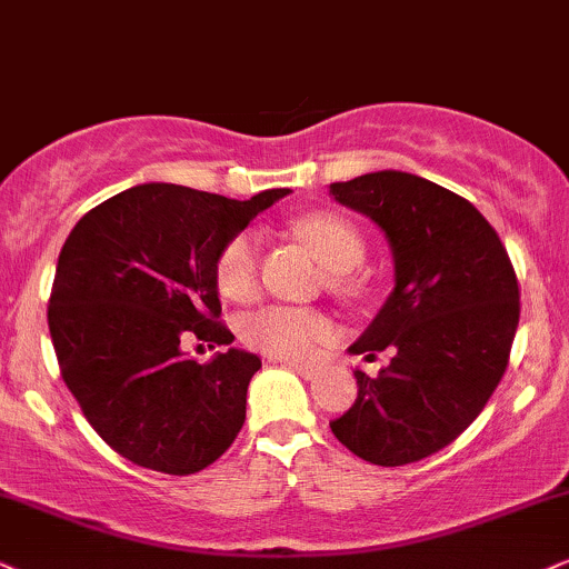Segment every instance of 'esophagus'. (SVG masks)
<instances>
[{
    "label": "esophagus",
    "instance_id": "34e87169",
    "mask_svg": "<svg viewBox=\"0 0 569 569\" xmlns=\"http://www.w3.org/2000/svg\"><path fill=\"white\" fill-rule=\"evenodd\" d=\"M278 362L283 365V368H289V370H293V372H299V376H301V378H307V380L318 378V372H320L318 365H301V362H291V359H278Z\"/></svg>",
    "mask_w": 569,
    "mask_h": 569
}]
</instances>
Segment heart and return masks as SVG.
Instances as JSON below:
<instances>
[{
	"mask_svg": "<svg viewBox=\"0 0 569 569\" xmlns=\"http://www.w3.org/2000/svg\"><path fill=\"white\" fill-rule=\"evenodd\" d=\"M297 233L320 257L328 272V286L338 293H357L355 268L365 262L368 243L355 222L336 212H312L297 220ZM214 286L226 299L249 301L260 291V239L241 231L222 243L214 257ZM243 343L280 359H305L320 343L333 338V322L318 309L268 305L241 320Z\"/></svg>",
	"mask_w": 569,
	"mask_h": 569,
	"instance_id": "1",
	"label": "heart"
}]
</instances>
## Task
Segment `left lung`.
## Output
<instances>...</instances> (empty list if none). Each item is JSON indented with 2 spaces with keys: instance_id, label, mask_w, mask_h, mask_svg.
Returning <instances> with one entry per match:
<instances>
[{
  "instance_id": "8db88e82",
  "label": "left lung",
  "mask_w": 569,
  "mask_h": 569,
  "mask_svg": "<svg viewBox=\"0 0 569 569\" xmlns=\"http://www.w3.org/2000/svg\"><path fill=\"white\" fill-rule=\"evenodd\" d=\"M393 249L397 286L351 347L393 349L376 378L355 370L357 399L330 430L380 467L420 462L449 446L491 399L520 322V286L491 222L459 193L412 172L380 170L330 183Z\"/></svg>"
}]
</instances>
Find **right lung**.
<instances>
[{"label":"right lung","mask_w":569,"mask_h":569,"mask_svg":"<svg viewBox=\"0 0 569 569\" xmlns=\"http://www.w3.org/2000/svg\"><path fill=\"white\" fill-rule=\"evenodd\" d=\"M286 193L239 201L143 183L76 222L57 260L49 333L64 386L120 457L193 476L236 441L260 357L228 349L199 365L180 341H233L220 320L214 257Z\"/></svg>","instance_id":"add662e5"}]
</instances>
